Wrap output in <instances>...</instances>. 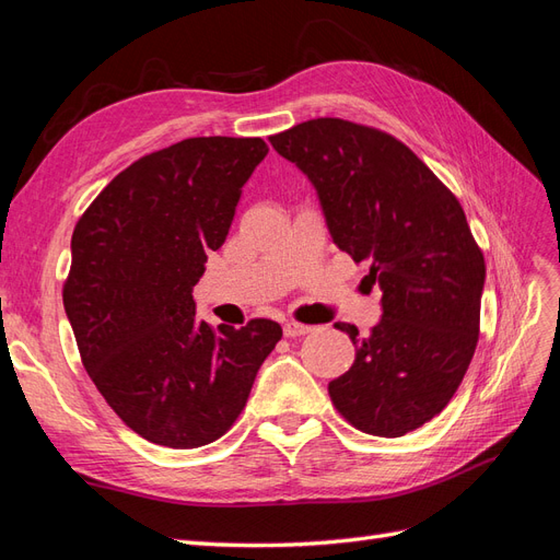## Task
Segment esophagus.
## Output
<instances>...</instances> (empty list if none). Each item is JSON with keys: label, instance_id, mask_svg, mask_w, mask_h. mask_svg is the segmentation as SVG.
Here are the masks:
<instances>
[{"label": "esophagus", "instance_id": "34e87169", "mask_svg": "<svg viewBox=\"0 0 560 560\" xmlns=\"http://www.w3.org/2000/svg\"><path fill=\"white\" fill-rule=\"evenodd\" d=\"M282 331H284V336H303V334H308V331H313V327H308V325H301V322H296V319H284V325H282Z\"/></svg>", "mask_w": 560, "mask_h": 560}]
</instances>
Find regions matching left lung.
<instances>
[{
    "instance_id": "1",
    "label": "left lung",
    "mask_w": 560,
    "mask_h": 560,
    "mask_svg": "<svg viewBox=\"0 0 560 560\" xmlns=\"http://www.w3.org/2000/svg\"><path fill=\"white\" fill-rule=\"evenodd\" d=\"M270 144L315 184L338 249L383 290L369 336L336 322L358 354L329 383L352 428L404 436L442 413L479 343L483 252L460 200L393 135L346 118H313Z\"/></svg>"
}]
</instances>
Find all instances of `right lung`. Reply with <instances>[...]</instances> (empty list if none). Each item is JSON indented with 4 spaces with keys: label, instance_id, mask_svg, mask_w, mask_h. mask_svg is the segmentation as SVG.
Instances as JSON below:
<instances>
[{
    "label": "right lung",
    "instance_id": "right-lung-1",
    "mask_svg": "<svg viewBox=\"0 0 560 560\" xmlns=\"http://www.w3.org/2000/svg\"><path fill=\"white\" fill-rule=\"evenodd\" d=\"M261 138H189L130 163L79 217L65 313L81 364L126 425L151 444L198 448L226 434L264 360L273 319L217 329L194 287L224 245Z\"/></svg>",
    "mask_w": 560,
    "mask_h": 560
}]
</instances>
